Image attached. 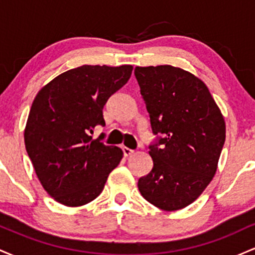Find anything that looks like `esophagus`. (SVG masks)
Wrapping results in <instances>:
<instances>
[{
  "label": "esophagus",
  "mask_w": 255,
  "mask_h": 255,
  "mask_svg": "<svg viewBox=\"0 0 255 255\" xmlns=\"http://www.w3.org/2000/svg\"><path fill=\"white\" fill-rule=\"evenodd\" d=\"M122 151H124L125 157H129L130 154H133V153H134V150H131V148L126 147V146H124V147H122Z\"/></svg>",
  "instance_id": "obj_1"
}]
</instances>
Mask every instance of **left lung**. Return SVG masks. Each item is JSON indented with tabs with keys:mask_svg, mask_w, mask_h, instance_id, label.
<instances>
[{
	"mask_svg": "<svg viewBox=\"0 0 255 255\" xmlns=\"http://www.w3.org/2000/svg\"><path fill=\"white\" fill-rule=\"evenodd\" d=\"M154 135L153 168L137 181L141 195L164 211L191 205L211 182L225 141L224 118L209 89L177 67H135Z\"/></svg>",
	"mask_w": 255,
	"mask_h": 255,
	"instance_id": "obj_1",
	"label": "left lung"
}]
</instances>
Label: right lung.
<instances>
[{
  "label": "right lung",
  "mask_w": 255,
  "mask_h": 255,
  "mask_svg": "<svg viewBox=\"0 0 255 255\" xmlns=\"http://www.w3.org/2000/svg\"><path fill=\"white\" fill-rule=\"evenodd\" d=\"M133 67L69 69L40 89L25 127V146L43 188L66 206H81L101 194L124 157L116 146L92 139L105 126L103 108L129 80Z\"/></svg>",
  "instance_id": "1"
}]
</instances>
